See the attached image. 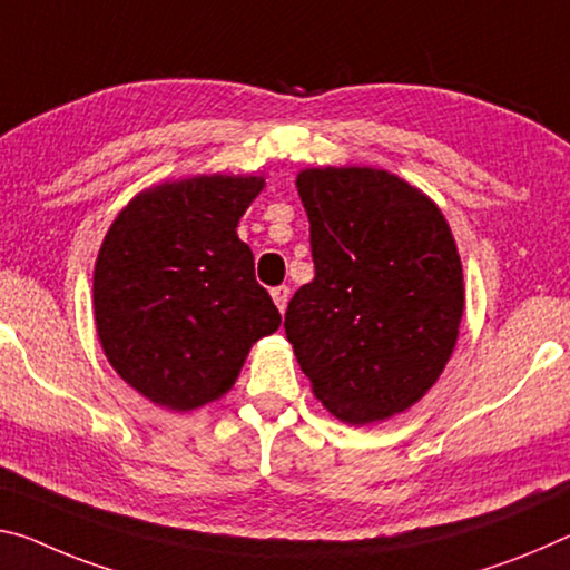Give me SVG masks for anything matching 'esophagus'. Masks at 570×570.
Masks as SVG:
<instances>
[{"mask_svg":"<svg viewBox=\"0 0 570 570\" xmlns=\"http://www.w3.org/2000/svg\"><path fill=\"white\" fill-rule=\"evenodd\" d=\"M271 296H274V304L278 306V312H286V304H288V286H276V288H271Z\"/></svg>","mask_w":570,"mask_h":570,"instance_id":"obj_1","label":"esophagus"}]
</instances>
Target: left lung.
<instances>
[{
  "label": "left lung",
  "mask_w": 570,
  "mask_h": 570,
  "mask_svg": "<svg viewBox=\"0 0 570 570\" xmlns=\"http://www.w3.org/2000/svg\"><path fill=\"white\" fill-rule=\"evenodd\" d=\"M309 215L314 278L292 296L286 340L312 391L363 426L411 409L456 345L464 276L449 223L385 169L296 177Z\"/></svg>",
  "instance_id": "left-lung-1"
}]
</instances>
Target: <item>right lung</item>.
I'll use <instances>...</instances> for the list:
<instances>
[{
  "mask_svg": "<svg viewBox=\"0 0 570 570\" xmlns=\"http://www.w3.org/2000/svg\"><path fill=\"white\" fill-rule=\"evenodd\" d=\"M261 177H189L147 189L108 228L94 314L108 363L171 411L228 393L250 345L282 314L253 274L238 220Z\"/></svg>",
  "mask_w": 570,
  "mask_h": 570,
  "instance_id": "obj_1",
  "label": "right lung"
}]
</instances>
